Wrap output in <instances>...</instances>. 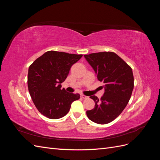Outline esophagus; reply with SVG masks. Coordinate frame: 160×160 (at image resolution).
<instances>
[{
  "instance_id": "obj_1",
  "label": "esophagus",
  "mask_w": 160,
  "mask_h": 160,
  "mask_svg": "<svg viewBox=\"0 0 160 160\" xmlns=\"http://www.w3.org/2000/svg\"><path fill=\"white\" fill-rule=\"evenodd\" d=\"M81 98H83V99H88V97L86 96V95H81Z\"/></svg>"
}]
</instances>
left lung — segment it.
I'll list each match as a JSON object with an SVG mask.
<instances>
[{"label": "left lung", "mask_w": 160, "mask_h": 160, "mask_svg": "<svg viewBox=\"0 0 160 160\" xmlns=\"http://www.w3.org/2000/svg\"><path fill=\"white\" fill-rule=\"evenodd\" d=\"M99 81L105 85L103 95L90 96L95 108L87 111L88 118L96 123L107 124L122 113L132 94L134 79L132 69L113 52H99L84 55Z\"/></svg>", "instance_id": "left-lung-1"}]
</instances>
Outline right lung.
<instances>
[{"label": "right lung", "mask_w": 160, "mask_h": 160, "mask_svg": "<svg viewBox=\"0 0 160 160\" xmlns=\"http://www.w3.org/2000/svg\"><path fill=\"white\" fill-rule=\"evenodd\" d=\"M83 55L49 51L30 65L28 72V89L31 99L39 112L56 119L64 117L71 105L80 95L67 92L61 85L68 75L71 66Z\"/></svg>", "instance_id": "1"}]
</instances>
